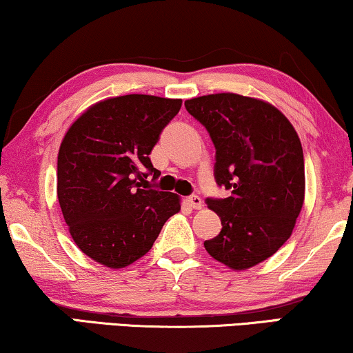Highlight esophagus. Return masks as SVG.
Instances as JSON below:
<instances>
[{
    "mask_svg": "<svg viewBox=\"0 0 353 353\" xmlns=\"http://www.w3.org/2000/svg\"><path fill=\"white\" fill-rule=\"evenodd\" d=\"M188 204H190V207H192V209L199 210L204 207V202H202V199L199 196H190L188 197Z\"/></svg>",
    "mask_w": 353,
    "mask_h": 353,
    "instance_id": "esophagus-1",
    "label": "esophagus"
}]
</instances>
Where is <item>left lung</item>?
<instances>
[{"label":"left lung","instance_id":"1","mask_svg":"<svg viewBox=\"0 0 353 353\" xmlns=\"http://www.w3.org/2000/svg\"><path fill=\"white\" fill-rule=\"evenodd\" d=\"M215 144V180L231 190L207 199L221 231L204 243L210 257L248 270L276 252L291 236L305 197V167L299 134L267 101L216 93L185 101Z\"/></svg>","mask_w":353,"mask_h":353}]
</instances>
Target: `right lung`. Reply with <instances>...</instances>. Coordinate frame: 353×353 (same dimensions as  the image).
Wrapping results in <instances>:
<instances>
[{"label":"right lung","instance_id":"obj_1","mask_svg":"<svg viewBox=\"0 0 353 353\" xmlns=\"http://www.w3.org/2000/svg\"><path fill=\"white\" fill-rule=\"evenodd\" d=\"M181 99L125 94L90 105L67 130L57 156V199L79 249L94 262L123 268L151 250L180 212L175 192L149 188L161 175L152 148Z\"/></svg>","mask_w":353,"mask_h":353}]
</instances>
